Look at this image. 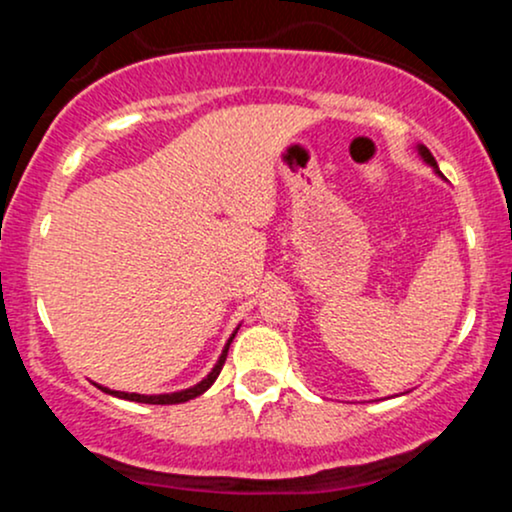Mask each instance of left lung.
Returning <instances> with one entry per match:
<instances>
[{
  "label": "left lung",
  "instance_id": "1",
  "mask_svg": "<svg viewBox=\"0 0 512 512\" xmlns=\"http://www.w3.org/2000/svg\"><path fill=\"white\" fill-rule=\"evenodd\" d=\"M416 151H419V156H421V158H424V163H428V166H431L433 170H436V175H440V178H443V180H445V175H443V173H440V170H438V163H436V158H433V156H431V151H428L424 144H416Z\"/></svg>",
  "mask_w": 512,
  "mask_h": 512
}]
</instances>
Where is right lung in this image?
I'll return each mask as SVG.
<instances>
[{
  "label": "right lung",
  "instance_id": "add662e5",
  "mask_svg": "<svg viewBox=\"0 0 512 512\" xmlns=\"http://www.w3.org/2000/svg\"><path fill=\"white\" fill-rule=\"evenodd\" d=\"M236 332H238V327H236ZM236 332H233L231 337H228V342H226V346H223V351H221L219 361H216V366L211 368V373L207 375V378L199 380L197 385L187 387V390H180V392H166V395H137V392L108 390V387H103V385H98V390L108 392V395H113V397L129 399V402H142V404H182V402H190V399H195V397H199V395H204V392H207L209 387L214 385V380L219 378V373H221L223 363H226V356H228V346H231L233 337H236Z\"/></svg>",
  "mask_w": 512,
  "mask_h": 512
}]
</instances>
